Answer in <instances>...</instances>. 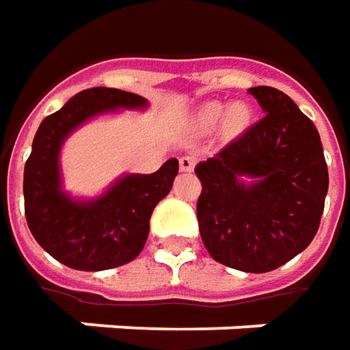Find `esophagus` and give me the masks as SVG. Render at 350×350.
Wrapping results in <instances>:
<instances>
[{
  "instance_id": "34e87169",
  "label": "esophagus",
  "mask_w": 350,
  "mask_h": 350,
  "mask_svg": "<svg viewBox=\"0 0 350 350\" xmlns=\"http://www.w3.org/2000/svg\"><path fill=\"white\" fill-rule=\"evenodd\" d=\"M193 166H196V157H191V154L180 157V170H182V172H191Z\"/></svg>"
}]
</instances>
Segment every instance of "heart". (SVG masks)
<instances>
[{
	"label": "heart",
	"mask_w": 350,
	"mask_h": 350,
	"mask_svg": "<svg viewBox=\"0 0 350 350\" xmlns=\"http://www.w3.org/2000/svg\"><path fill=\"white\" fill-rule=\"evenodd\" d=\"M224 114H226L224 126H226L228 131H238L240 127H244L247 118H250V112H247V108L244 104H232L228 108V112H226V106L223 103H209L199 110L198 120L201 126L213 127L223 120Z\"/></svg>",
	"instance_id": "b5f03b06"
}]
</instances>
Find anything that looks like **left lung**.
Returning <instances> with one entry per match:
<instances>
[{
	"label": "left lung",
	"mask_w": 350,
	"mask_h": 350,
	"mask_svg": "<svg viewBox=\"0 0 350 350\" xmlns=\"http://www.w3.org/2000/svg\"><path fill=\"white\" fill-rule=\"evenodd\" d=\"M250 94L265 116L196 166L198 221L215 261L267 273L314 240L329 176L312 120L279 89L252 87Z\"/></svg>",
	"instance_id": "left-lung-1"
}]
</instances>
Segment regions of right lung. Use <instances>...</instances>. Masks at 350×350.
I'll use <instances>...</instances> for the list:
<instances>
[{
    "label": "right lung",
    "mask_w": 350,
    "mask_h": 350,
    "mask_svg": "<svg viewBox=\"0 0 350 350\" xmlns=\"http://www.w3.org/2000/svg\"><path fill=\"white\" fill-rule=\"evenodd\" d=\"M145 106L139 94L94 87L46 116L34 135L23 180L27 223L36 242L71 269L103 271L137 258L149 236L152 209L168 196L178 174V161L168 159L152 174L124 176L100 198L79 201L62 189V145L92 116Z\"/></svg>",
    "instance_id": "right-lung-1"
}]
</instances>
